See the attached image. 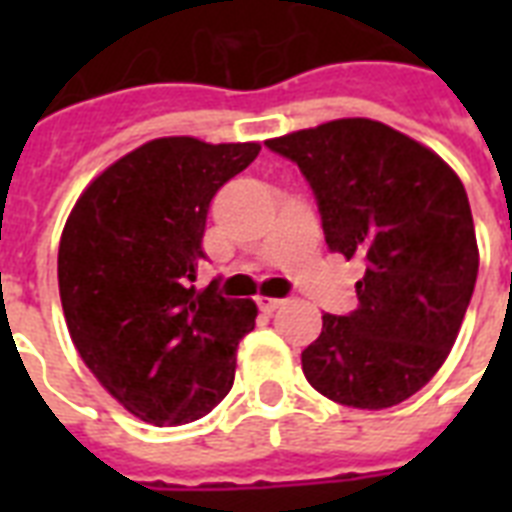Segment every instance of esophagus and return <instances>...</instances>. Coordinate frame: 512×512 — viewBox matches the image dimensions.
Masks as SVG:
<instances>
[{"label":"esophagus","mask_w":512,"mask_h":512,"mask_svg":"<svg viewBox=\"0 0 512 512\" xmlns=\"http://www.w3.org/2000/svg\"><path fill=\"white\" fill-rule=\"evenodd\" d=\"M281 303H284V300H279V297H265V295L257 297V305H260L263 311H276Z\"/></svg>","instance_id":"1"}]
</instances>
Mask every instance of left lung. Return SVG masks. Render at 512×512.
Segmentation results:
<instances>
[{
    "mask_svg": "<svg viewBox=\"0 0 512 512\" xmlns=\"http://www.w3.org/2000/svg\"><path fill=\"white\" fill-rule=\"evenodd\" d=\"M265 146L305 175L327 247L364 263L356 311L324 313L303 350L305 380L353 409L401 404L441 369L476 287L465 185L430 148L372 119H335Z\"/></svg>",
    "mask_w": 512,
    "mask_h": 512,
    "instance_id": "obj_1",
    "label": "left lung"
}]
</instances>
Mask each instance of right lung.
Wrapping results in <instances>:
<instances>
[{
    "mask_svg": "<svg viewBox=\"0 0 512 512\" xmlns=\"http://www.w3.org/2000/svg\"><path fill=\"white\" fill-rule=\"evenodd\" d=\"M257 154V143L151 140L100 172L68 215L58 249L68 332L138 420L185 425L231 390L257 305L193 281L209 201Z\"/></svg>",
    "mask_w": 512,
    "mask_h": 512,
    "instance_id": "obj_1",
    "label": "right lung"
}]
</instances>
